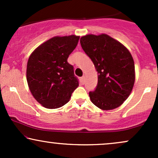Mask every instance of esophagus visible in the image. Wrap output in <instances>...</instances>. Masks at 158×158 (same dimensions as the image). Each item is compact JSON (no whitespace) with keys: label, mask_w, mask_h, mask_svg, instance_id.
Wrapping results in <instances>:
<instances>
[{"label":"esophagus","mask_w":158,"mask_h":158,"mask_svg":"<svg viewBox=\"0 0 158 158\" xmlns=\"http://www.w3.org/2000/svg\"><path fill=\"white\" fill-rule=\"evenodd\" d=\"M81 82H82V83L85 82V75L82 76V77H81Z\"/></svg>","instance_id":"esophagus-1"}]
</instances>
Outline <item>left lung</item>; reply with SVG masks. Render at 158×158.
Masks as SVG:
<instances>
[{"instance_id": "8db88e82", "label": "left lung", "mask_w": 158, "mask_h": 158, "mask_svg": "<svg viewBox=\"0 0 158 158\" xmlns=\"http://www.w3.org/2000/svg\"><path fill=\"white\" fill-rule=\"evenodd\" d=\"M83 50L93 61L98 73L91 102L102 110L118 108L129 97L135 81V62L129 50L107 34L81 37Z\"/></svg>"}]
</instances>
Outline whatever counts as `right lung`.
I'll list each match as a JSON object with an SVG mask.
<instances>
[{
    "mask_svg": "<svg viewBox=\"0 0 158 158\" xmlns=\"http://www.w3.org/2000/svg\"><path fill=\"white\" fill-rule=\"evenodd\" d=\"M79 36H55L39 45L29 57L27 81L35 100L55 109L68 103L79 86L73 67L68 62Z\"/></svg>",
    "mask_w": 158,
    "mask_h": 158,
    "instance_id": "right-lung-1",
    "label": "right lung"
}]
</instances>
